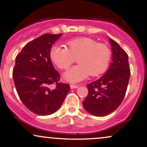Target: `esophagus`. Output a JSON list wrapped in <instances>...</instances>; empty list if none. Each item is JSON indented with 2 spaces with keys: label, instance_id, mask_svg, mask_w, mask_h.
<instances>
[{
  "label": "esophagus",
  "instance_id": "esophagus-1",
  "mask_svg": "<svg viewBox=\"0 0 147 147\" xmlns=\"http://www.w3.org/2000/svg\"><path fill=\"white\" fill-rule=\"evenodd\" d=\"M70 88H78V85H76V84H70Z\"/></svg>",
  "mask_w": 147,
  "mask_h": 147
}]
</instances>
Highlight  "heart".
I'll return each instance as SVG.
<instances>
[{
    "instance_id": "obj_1",
    "label": "heart",
    "mask_w": 147,
    "mask_h": 147,
    "mask_svg": "<svg viewBox=\"0 0 147 147\" xmlns=\"http://www.w3.org/2000/svg\"><path fill=\"white\" fill-rule=\"evenodd\" d=\"M65 46L55 45L50 50V58L57 67L67 69L77 60L79 64L64 74L66 80L78 82L90 75L96 76L104 73L109 65L111 50L106 44L98 43L90 37H78Z\"/></svg>"
}]
</instances>
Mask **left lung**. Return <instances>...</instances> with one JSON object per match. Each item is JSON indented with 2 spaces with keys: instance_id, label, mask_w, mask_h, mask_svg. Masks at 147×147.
<instances>
[{
  "instance_id": "8db88e82",
  "label": "left lung",
  "mask_w": 147,
  "mask_h": 147,
  "mask_svg": "<svg viewBox=\"0 0 147 147\" xmlns=\"http://www.w3.org/2000/svg\"><path fill=\"white\" fill-rule=\"evenodd\" d=\"M112 62L106 74L87 85L88 93L83 106L88 113L104 117L120 106L125 95L130 77L128 55L115 40L109 38Z\"/></svg>"
}]
</instances>
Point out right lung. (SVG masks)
<instances>
[{"instance_id":"1","label":"right lung","mask_w":147,"mask_h":147,"mask_svg":"<svg viewBox=\"0 0 147 147\" xmlns=\"http://www.w3.org/2000/svg\"><path fill=\"white\" fill-rule=\"evenodd\" d=\"M61 35L44 34L37 37L26 44L16 58L13 78L17 93L24 106L38 115L57 111L70 90L68 84L59 82V73L50 59L52 45Z\"/></svg>"}]
</instances>
